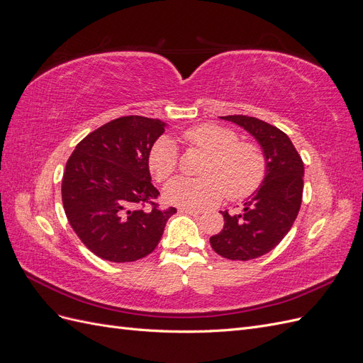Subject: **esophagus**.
<instances>
[{
	"instance_id": "esophagus-1",
	"label": "esophagus",
	"mask_w": 363,
	"mask_h": 363,
	"mask_svg": "<svg viewBox=\"0 0 363 363\" xmlns=\"http://www.w3.org/2000/svg\"><path fill=\"white\" fill-rule=\"evenodd\" d=\"M182 213H188V215H201L203 211L201 208H180Z\"/></svg>"
}]
</instances>
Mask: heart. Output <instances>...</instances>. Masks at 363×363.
Returning a JSON list of instances; mask_svg holds the SVG:
<instances>
[{
	"mask_svg": "<svg viewBox=\"0 0 363 363\" xmlns=\"http://www.w3.org/2000/svg\"><path fill=\"white\" fill-rule=\"evenodd\" d=\"M189 145L207 152L201 179L179 177L164 186L163 196L169 204L200 208L228 199L240 200L255 192L267 171L262 150L252 142L239 140L236 131L216 124L196 125L184 133ZM177 151L168 136L159 138L148 152V168L157 182L169 179L177 169Z\"/></svg>",
	"mask_w": 363,
	"mask_h": 363,
	"instance_id": "heart-1",
	"label": "heart"
}]
</instances>
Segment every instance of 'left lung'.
I'll return each instance as SVG.
<instances>
[{"mask_svg":"<svg viewBox=\"0 0 363 363\" xmlns=\"http://www.w3.org/2000/svg\"><path fill=\"white\" fill-rule=\"evenodd\" d=\"M232 121L257 140L267 160L262 184L242 204V211L224 216V227L211 245L230 260H251L267 255L288 235L303 199L304 164L291 139L265 121L244 115L219 116Z\"/></svg>","mask_w":363,"mask_h":363,"instance_id":"1","label":"left lung"}]
</instances>
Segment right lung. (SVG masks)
<instances>
[{"mask_svg": "<svg viewBox=\"0 0 363 363\" xmlns=\"http://www.w3.org/2000/svg\"><path fill=\"white\" fill-rule=\"evenodd\" d=\"M164 127L160 119L118 118L87 135L68 159L63 208L95 256L116 263L148 256L177 213L175 207L159 208L148 168V152Z\"/></svg>", "mask_w": 363, "mask_h": 363, "instance_id": "right-lung-1", "label": "right lung"}]
</instances>
